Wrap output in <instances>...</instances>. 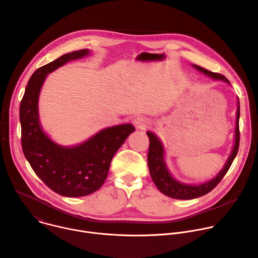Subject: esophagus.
Wrapping results in <instances>:
<instances>
[{"mask_svg": "<svg viewBox=\"0 0 258 258\" xmlns=\"http://www.w3.org/2000/svg\"><path fill=\"white\" fill-rule=\"evenodd\" d=\"M150 121L146 117H138V118L135 119V125L137 126V128L140 130H144L145 127H147L149 125Z\"/></svg>", "mask_w": 258, "mask_h": 258, "instance_id": "esophagus-1", "label": "esophagus"}]
</instances>
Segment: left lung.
<instances>
[{"instance_id": "8db88e82", "label": "left lung", "mask_w": 258, "mask_h": 258, "mask_svg": "<svg viewBox=\"0 0 258 258\" xmlns=\"http://www.w3.org/2000/svg\"><path fill=\"white\" fill-rule=\"evenodd\" d=\"M199 72L207 75L216 81H221L230 85V82L223 76L217 73L210 72L208 70L197 66L191 64ZM237 117H236V127H235V141L230 151V154L225 162L223 168L218 172V174L211 180L206 181L200 184H188L184 183L176 179L170 172L167 161H166V148L161 140L152 132L147 131L146 134L149 138V151H148V167L150 176L158 188V190L165 196L176 199V200H192L207 195L212 190L214 187L221 181L224 175L227 173L231 163L237 156L240 143V133H239V119H240V102L238 98V107H237Z\"/></svg>"}]
</instances>
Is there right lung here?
<instances>
[{
	"label": "right lung",
	"mask_w": 258,
	"mask_h": 258,
	"mask_svg": "<svg viewBox=\"0 0 258 258\" xmlns=\"http://www.w3.org/2000/svg\"><path fill=\"white\" fill-rule=\"evenodd\" d=\"M89 54L88 49L73 51L39 68L28 82L19 109L23 154L51 190L68 198L85 197L100 189L114 154L135 132L132 123L109 126L73 146L60 145L44 132L39 97L46 78L64 63Z\"/></svg>",
	"instance_id": "obj_1"
}]
</instances>
